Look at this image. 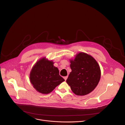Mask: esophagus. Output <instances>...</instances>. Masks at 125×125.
Listing matches in <instances>:
<instances>
[{
  "instance_id": "obj_1",
  "label": "esophagus",
  "mask_w": 125,
  "mask_h": 125,
  "mask_svg": "<svg viewBox=\"0 0 125 125\" xmlns=\"http://www.w3.org/2000/svg\"><path fill=\"white\" fill-rule=\"evenodd\" d=\"M67 78H68V76H65V77H64V79H65V81H66V80L67 79Z\"/></svg>"
}]
</instances>
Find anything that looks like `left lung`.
Returning a JSON list of instances; mask_svg holds the SVG:
<instances>
[{"label":"left lung","instance_id":"left-lung-1","mask_svg":"<svg viewBox=\"0 0 125 125\" xmlns=\"http://www.w3.org/2000/svg\"><path fill=\"white\" fill-rule=\"evenodd\" d=\"M71 72L66 80L71 90L77 95H85L93 92L100 79V67L92 56L84 52L70 60Z\"/></svg>","mask_w":125,"mask_h":125}]
</instances>
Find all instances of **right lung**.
Listing matches in <instances>:
<instances>
[{"mask_svg": "<svg viewBox=\"0 0 125 125\" xmlns=\"http://www.w3.org/2000/svg\"><path fill=\"white\" fill-rule=\"evenodd\" d=\"M54 62L45 57L40 59L33 66L30 74V82L35 90L42 94L50 93L65 80L59 75Z\"/></svg>", "mask_w": 125, "mask_h": 125, "instance_id": "1", "label": "right lung"}]
</instances>
